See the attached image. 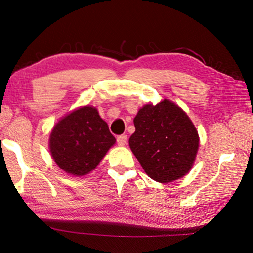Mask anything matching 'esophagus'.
Here are the masks:
<instances>
[{
  "mask_svg": "<svg viewBox=\"0 0 253 253\" xmlns=\"http://www.w3.org/2000/svg\"><path fill=\"white\" fill-rule=\"evenodd\" d=\"M127 143V136L126 135H119L117 136V144L119 146H124Z\"/></svg>",
  "mask_w": 253,
  "mask_h": 253,
  "instance_id": "esophagus-1",
  "label": "esophagus"
}]
</instances>
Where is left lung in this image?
Listing matches in <instances>:
<instances>
[{"label":"left lung","mask_w":253,"mask_h":253,"mask_svg":"<svg viewBox=\"0 0 253 253\" xmlns=\"http://www.w3.org/2000/svg\"><path fill=\"white\" fill-rule=\"evenodd\" d=\"M134 124L129 146L149 177L169 183L188 173L199 149V135L177 105L168 99L145 105Z\"/></svg>","instance_id":"obj_1"}]
</instances>
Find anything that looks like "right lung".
Returning <instances> with one entry per match:
<instances>
[{"mask_svg":"<svg viewBox=\"0 0 253 253\" xmlns=\"http://www.w3.org/2000/svg\"><path fill=\"white\" fill-rule=\"evenodd\" d=\"M116 142L96 108L83 107L63 117L50 135V152L65 172L81 176L96 168Z\"/></svg>","mask_w":253,"mask_h":253,"instance_id":"obj_1","label":"right lung"}]
</instances>
